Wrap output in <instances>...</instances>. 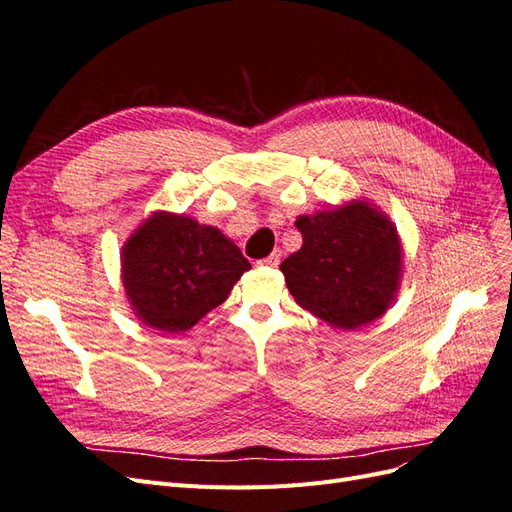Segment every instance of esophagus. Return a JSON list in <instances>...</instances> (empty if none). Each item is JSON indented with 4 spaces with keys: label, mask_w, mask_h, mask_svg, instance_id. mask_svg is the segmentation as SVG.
I'll use <instances>...</instances> for the list:
<instances>
[{
    "label": "esophagus",
    "mask_w": 512,
    "mask_h": 512,
    "mask_svg": "<svg viewBox=\"0 0 512 512\" xmlns=\"http://www.w3.org/2000/svg\"><path fill=\"white\" fill-rule=\"evenodd\" d=\"M280 258H282V252L275 250L267 258H260L256 265H260V267H277V265H280Z\"/></svg>",
    "instance_id": "34e87169"
}]
</instances>
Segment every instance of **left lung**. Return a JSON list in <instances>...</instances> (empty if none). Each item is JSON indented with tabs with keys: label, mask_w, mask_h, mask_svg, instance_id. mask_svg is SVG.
Segmentation results:
<instances>
[{
	"label": "left lung",
	"mask_w": 512,
	"mask_h": 512,
	"mask_svg": "<svg viewBox=\"0 0 512 512\" xmlns=\"http://www.w3.org/2000/svg\"><path fill=\"white\" fill-rule=\"evenodd\" d=\"M299 252L282 262L288 290L303 309L339 329H356L389 309L401 271V245L389 218L363 200L309 218Z\"/></svg>",
	"instance_id": "8db88e82"
}]
</instances>
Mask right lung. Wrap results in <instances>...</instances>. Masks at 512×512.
I'll use <instances>...</instances> for the list:
<instances>
[{
    "label": "right lung",
    "instance_id": "obj_1",
    "mask_svg": "<svg viewBox=\"0 0 512 512\" xmlns=\"http://www.w3.org/2000/svg\"><path fill=\"white\" fill-rule=\"evenodd\" d=\"M247 269L250 260L218 228L166 211L153 213L121 252L132 309L149 327L166 333L192 329L228 299Z\"/></svg>",
    "mask_w": 512,
    "mask_h": 512
}]
</instances>
